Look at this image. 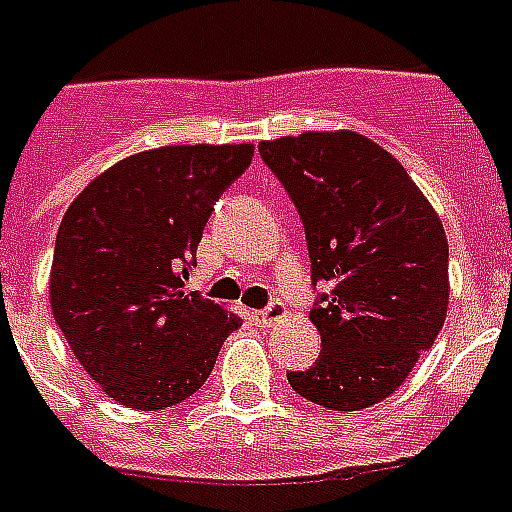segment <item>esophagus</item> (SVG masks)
I'll use <instances>...</instances> for the list:
<instances>
[{"mask_svg":"<svg viewBox=\"0 0 512 512\" xmlns=\"http://www.w3.org/2000/svg\"><path fill=\"white\" fill-rule=\"evenodd\" d=\"M283 315H286V307L280 305V302H272V305H267L264 310H256L253 318H256V324L259 326H272L275 321H280Z\"/></svg>","mask_w":512,"mask_h":512,"instance_id":"obj_1","label":"esophagus"}]
</instances>
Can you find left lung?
Returning a JSON list of instances; mask_svg holds the SVG:
<instances>
[{
  "label": "left lung",
  "mask_w": 512,
  "mask_h": 512,
  "mask_svg": "<svg viewBox=\"0 0 512 512\" xmlns=\"http://www.w3.org/2000/svg\"><path fill=\"white\" fill-rule=\"evenodd\" d=\"M302 224L313 283H332L310 321L321 356L288 372L299 397L364 410L397 391L448 315V240L407 169L359 132L259 142Z\"/></svg>",
  "instance_id": "left-lung-1"
}]
</instances>
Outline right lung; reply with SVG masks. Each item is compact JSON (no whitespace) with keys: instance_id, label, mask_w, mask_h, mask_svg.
Instances as JSON below:
<instances>
[{"instance_id":"obj_1","label":"right lung","mask_w":512,"mask_h":512,"mask_svg":"<svg viewBox=\"0 0 512 512\" xmlns=\"http://www.w3.org/2000/svg\"><path fill=\"white\" fill-rule=\"evenodd\" d=\"M251 159V142L134 153L91 180L61 218L53 318L115 402L164 410L188 399L242 324L183 283L213 205Z\"/></svg>"}]
</instances>
